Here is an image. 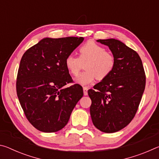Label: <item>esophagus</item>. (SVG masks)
<instances>
[{"mask_svg":"<svg viewBox=\"0 0 159 159\" xmlns=\"http://www.w3.org/2000/svg\"><path fill=\"white\" fill-rule=\"evenodd\" d=\"M88 88L86 87H83V94H84V95H88Z\"/></svg>","mask_w":159,"mask_h":159,"instance_id":"34e87169","label":"esophagus"}]
</instances>
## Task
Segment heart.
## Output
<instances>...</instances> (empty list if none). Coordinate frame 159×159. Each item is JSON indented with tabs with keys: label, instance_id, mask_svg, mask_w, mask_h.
<instances>
[{
	"label": "heart",
	"instance_id": "b5f03b06",
	"mask_svg": "<svg viewBox=\"0 0 159 159\" xmlns=\"http://www.w3.org/2000/svg\"><path fill=\"white\" fill-rule=\"evenodd\" d=\"M79 57L69 55L64 64L66 69L72 76H77L82 68L83 64L86 71L76 79V82L85 85L93 83L96 79L103 80L111 73L115 66V60L111 53L106 51L102 45L89 41L79 49Z\"/></svg>",
	"mask_w": 159,
	"mask_h": 159
}]
</instances>
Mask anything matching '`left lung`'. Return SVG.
<instances>
[{
  "label": "left lung",
  "mask_w": 159,
  "mask_h": 159,
  "mask_svg": "<svg viewBox=\"0 0 159 159\" xmlns=\"http://www.w3.org/2000/svg\"><path fill=\"white\" fill-rule=\"evenodd\" d=\"M114 55V68L106 79L88 91L92 100L93 123L102 132L112 133L124 128L133 119L142 99L146 76L137 52L114 39L98 40Z\"/></svg>",
  "instance_id": "left-lung-1"
}]
</instances>
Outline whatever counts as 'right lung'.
Returning a JSON list of instances; mask_svg holds the SVG:
<instances>
[{"mask_svg": "<svg viewBox=\"0 0 159 159\" xmlns=\"http://www.w3.org/2000/svg\"><path fill=\"white\" fill-rule=\"evenodd\" d=\"M83 37L45 38L26 51L18 69L16 89L26 118L37 130L55 133L68 123L83 95L64 64L66 57L83 41Z\"/></svg>", "mask_w": 159, "mask_h": 159, "instance_id": "1", "label": "right lung"}]
</instances>
